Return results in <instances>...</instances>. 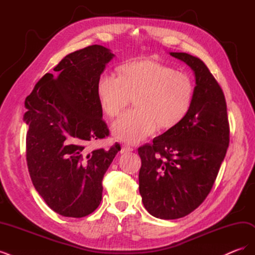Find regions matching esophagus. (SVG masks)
<instances>
[{
	"mask_svg": "<svg viewBox=\"0 0 255 255\" xmlns=\"http://www.w3.org/2000/svg\"><path fill=\"white\" fill-rule=\"evenodd\" d=\"M133 151V148L132 146H129L128 144H123L122 148H121V153H128V152H130Z\"/></svg>",
	"mask_w": 255,
	"mask_h": 255,
	"instance_id": "34e87169",
	"label": "esophagus"
}]
</instances>
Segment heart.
Masks as SVG:
<instances>
[{
	"label": "heart",
	"instance_id": "1",
	"mask_svg": "<svg viewBox=\"0 0 255 255\" xmlns=\"http://www.w3.org/2000/svg\"><path fill=\"white\" fill-rule=\"evenodd\" d=\"M118 78L104 74L97 84L102 111L111 118L120 116L133 102L136 109L113 126L118 139L137 143L156 128L168 130L186 117L194 100V83L186 73L154 60H129L118 68Z\"/></svg>",
	"mask_w": 255,
	"mask_h": 255
}]
</instances>
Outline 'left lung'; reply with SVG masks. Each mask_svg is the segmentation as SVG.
Wrapping results in <instances>:
<instances>
[{"instance_id":"8db88e82","label":"left lung","mask_w":255,"mask_h":255,"mask_svg":"<svg viewBox=\"0 0 255 255\" xmlns=\"http://www.w3.org/2000/svg\"><path fill=\"white\" fill-rule=\"evenodd\" d=\"M170 55L195 72L191 107L179 126L138 148L142 203L154 217L167 220L184 217L204 201L230 142L227 102L218 82L200 58Z\"/></svg>"}]
</instances>
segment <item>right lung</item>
I'll use <instances>...</instances> for the list:
<instances>
[{"mask_svg":"<svg viewBox=\"0 0 255 255\" xmlns=\"http://www.w3.org/2000/svg\"><path fill=\"white\" fill-rule=\"evenodd\" d=\"M113 57L99 44L70 53L25 99L30 179L51 210L65 217L82 218L97 210L103 176L121 150L118 142L109 151L87 146L110 135L97 84Z\"/></svg>","mask_w":255,"mask_h":255,"instance_id":"obj_1","label":"right lung"}]
</instances>
